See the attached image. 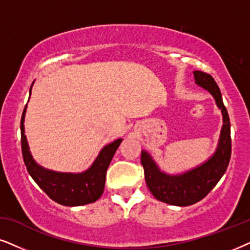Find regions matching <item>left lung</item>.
Returning a JSON list of instances; mask_svg holds the SVG:
<instances>
[{"label":"left lung","instance_id":"left-lung-1","mask_svg":"<svg viewBox=\"0 0 250 250\" xmlns=\"http://www.w3.org/2000/svg\"><path fill=\"white\" fill-rule=\"evenodd\" d=\"M194 77L195 84L213 97L223 115L219 141L212 156L194 168L178 174H169L160 169L147 151L142 150L141 163L151 194L158 201L176 207H188L204 198L222 179L230 159V123L219 87L209 74L194 71Z\"/></svg>","mask_w":250,"mask_h":250}]
</instances>
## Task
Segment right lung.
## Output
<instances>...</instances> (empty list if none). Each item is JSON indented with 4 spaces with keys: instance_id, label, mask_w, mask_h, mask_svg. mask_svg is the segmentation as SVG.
<instances>
[{
    "instance_id": "add662e5",
    "label": "right lung",
    "mask_w": 250,
    "mask_h": 250,
    "mask_svg": "<svg viewBox=\"0 0 250 250\" xmlns=\"http://www.w3.org/2000/svg\"><path fill=\"white\" fill-rule=\"evenodd\" d=\"M34 83V82H33ZM33 83L30 87V96ZM30 100V98H28ZM27 104L25 106L21 121V152L28 174L39 187L56 203L65 207H80L93 203L103 195L106 181V170L108 168L118 147L123 141L118 138L107 144L100 150L92 165L81 173L56 172L40 166L31 154L26 135H25V114Z\"/></svg>"
}]
</instances>
